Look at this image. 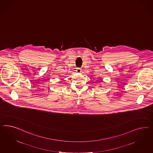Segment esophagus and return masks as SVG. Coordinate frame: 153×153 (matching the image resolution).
Here are the masks:
<instances>
[{"label":"esophagus","mask_w":153,"mask_h":153,"mask_svg":"<svg viewBox=\"0 0 153 153\" xmlns=\"http://www.w3.org/2000/svg\"><path fill=\"white\" fill-rule=\"evenodd\" d=\"M76 72H78V73H80L81 72V69L80 68H77V70H76Z\"/></svg>","instance_id":"34e87169"}]
</instances>
